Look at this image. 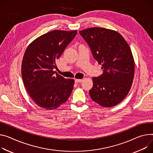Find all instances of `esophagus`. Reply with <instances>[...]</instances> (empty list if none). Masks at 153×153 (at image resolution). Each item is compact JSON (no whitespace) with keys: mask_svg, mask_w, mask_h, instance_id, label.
Returning a JSON list of instances; mask_svg holds the SVG:
<instances>
[{"mask_svg":"<svg viewBox=\"0 0 153 153\" xmlns=\"http://www.w3.org/2000/svg\"><path fill=\"white\" fill-rule=\"evenodd\" d=\"M83 79H75V82L76 83H80L82 82Z\"/></svg>","mask_w":153,"mask_h":153,"instance_id":"34e87169","label":"esophagus"}]
</instances>
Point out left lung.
Returning <instances> with one entry per match:
<instances>
[{
  "instance_id": "1",
  "label": "left lung",
  "mask_w": 153,
  "mask_h": 153,
  "mask_svg": "<svg viewBox=\"0 0 153 153\" xmlns=\"http://www.w3.org/2000/svg\"><path fill=\"white\" fill-rule=\"evenodd\" d=\"M103 73L93 77L91 100L104 107L120 103L128 94L134 76V60L126 41L118 32L101 27L79 31Z\"/></svg>"
}]
</instances>
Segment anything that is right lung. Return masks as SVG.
Here are the masks:
<instances>
[{
  "mask_svg": "<svg viewBox=\"0 0 153 153\" xmlns=\"http://www.w3.org/2000/svg\"><path fill=\"white\" fill-rule=\"evenodd\" d=\"M76 34L77 30H53L35 39L25 50L21 66L23 83L30 98L41 108L56 109L71 94L74 80L64 78L53 69Z\"/></svg>",
  "mask_w": 153,
  "mask_h": 153,
  "instance_id": "1",
  "label": "right lung"
}]
</instances>
